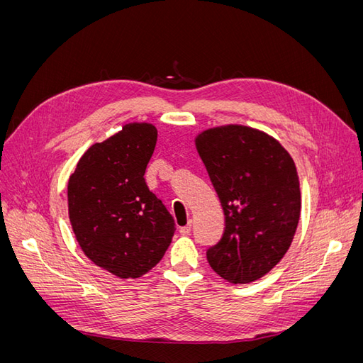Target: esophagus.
<instances>
[{
	"label": "esophagus",
	"instance_id": "obj_1",
	"mask_svg": "<svg viewBox=\"0 0 363 363\" xmlns=\"http://www.w3.org/2000/svg\"><path fill=\"white\" fill-rule=\"evenodd\" d=\"M191 230H192V221H189L186 225L180 227V233H182V235H189Z\"/></svg>",
	"mask_w": 363,
	"mask_h": 363
}]
</instances>
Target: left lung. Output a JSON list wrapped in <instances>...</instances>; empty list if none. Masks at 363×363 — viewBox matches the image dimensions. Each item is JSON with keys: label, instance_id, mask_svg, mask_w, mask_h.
<instances>
[{"label": "left lung", "instance_id": "left-lung-1", "mask_svg": "<svg viewBox=\"0 0 363 363\" xmlns=\"http://www.w3.org/2000/svg\"><path fill=\"white\" fill-rule=\"evenodd\" d=\"M196 150L225 215L223 238L207 248L208 265L235 284L255 281L286 255L298 225L295 163L276 139L244 125L203 131Z\"/></svg>", "mask_w": 363, "mask_h": 363}]
</instances>
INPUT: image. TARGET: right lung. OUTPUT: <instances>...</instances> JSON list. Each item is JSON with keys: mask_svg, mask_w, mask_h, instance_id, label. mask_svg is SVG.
<instances>
[{"mask_svg": "<svg viewBox=\"0 0 363 363\" xmlns=\"http://www.w3.org/2000/svg\"><path fill=\"white\" fill-rule=\"evenodd\" d=\"M156 142L155 125L127 124L87 150L68 182L69 221L83 252L121 279L156 267L175 232L144 179Z\"/></svg>", "mask_w": 363, "mask_h": 363, "instance_id": "1", "label": "right lung"}]
</instances>
